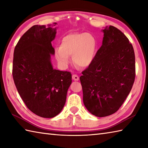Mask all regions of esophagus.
Wrapping results in <instances>:
<instances>
[{"label": "esophagus", "mask_w": 148, "mask_h": 148, "mask_svg": "<svg viewBox=\"0 0 148 148\" xmlns=\"http://www.w3.org/2000/svg\"><path fill=\"white\" fill-rule=\"evenodd\" d=\"M72 79L73 80H74V81H78L79 80V76H77V75H76V74H73L72 75Z\"/></svg>", "instance_id": "34e87169"}]
</instances>
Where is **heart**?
I'll return each instance as SVG.
<instances>
[{"instance_id":"b5f03b06","label":"heart","mask_w":148,"mask_h":148,"mask_svg":"<svg viewBox=\"0 0 148 148\" xmlns=\"http://www.w3.org/2000/svg\"><path fill=\"white\" fill-rule=\"evenodd\" d=\"M97 42L89 33H74L64 36L60 48L55 50V57L60 64L68 65L69 56L72 62L80 68L87 67L93 62L96 54Z\"/></svg>"}]
</instances>
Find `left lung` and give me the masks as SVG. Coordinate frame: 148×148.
I'll use <instances>...</instances> for the list:
<instances>
[{"label": "left lung", "mask_w": 148, "mask_h": 148, "mask_svg": "<svg viewBox=\"0 0 148 148\" xmlns=\"http://www.w3.org/2000/svg\"><path fill=\"white\" fill-rule=\"evenodd\" d=\"M102 31V45L79 78L84 105L99 117L108 116L119 109L135 77L134 50L128 38L112 25Z\"/></svg>", "instance_id": "8db88e82"}]
</instances>
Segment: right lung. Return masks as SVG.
I'll use <instances>...</instances> for the list:
<instances>
[{
    "label": "right lung",
    "mask_w": 148,
    "mask_h": 148,
    "mask_svg": "<svg viewBox=\"0 0 148 148\" xmlns=\"http://www.w3.org/2000/svg\"><path fill=\"white\" fill-rule=\"evenodd\" d=\"M56 25H33L20 38L13 54L12 73L18 94L32 112L44 118L62 110L72 83L70 72L54 69L51 63Z\"/></svg>",
    "instance_id": "obj_1"
}]
</instances>
